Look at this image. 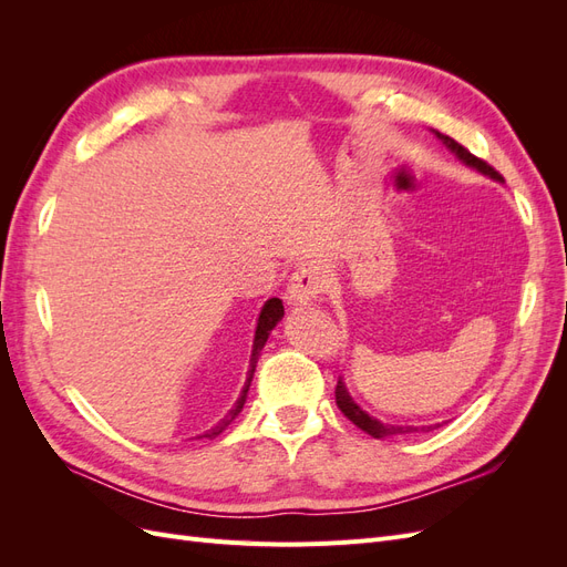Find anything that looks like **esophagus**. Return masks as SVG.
<instances>
[{
  "instance_id": "obj_1",
  "label": "esophagus",
  "mask_w": 567,
  "mask_h": 567,
  "mask_svg": "<svg viewBox=\"0 0 567 567\" xmlns=\"http://www.w3.org/2000/svg\"><path fill=\"white\" fill-rule=\"evenodd\" d=\"M326 286V269L323 262L312 260L305 262L296 269L293 277L288 281L286 288V302L288 305H312Z\"/></svg>"
}]
</instances>
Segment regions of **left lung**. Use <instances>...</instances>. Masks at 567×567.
Here are the masks:
<instances>
[{
	"label": "left lung",
	"instance_id": "8db88e82",
	"mask_svg": "<svg viewBox=\"0 0 567 567\" xmlns=\"http://www.w3.org/2000/svg\"><path fill=\"white\" fill-rule=\"evenodd\" d=\"M433 134L437 136V140H440L444 146H447V148L454 153V156H456L463 165H468V167L477 169L480 175H485V177H489V179H494V182H504V177H502L499 173H496V169H494L492 165H487L485 161L475 158L468 148H463L458 142L452 140V136L440 134L437 130H433ZM336 404H338V409L342 411V414H346L357 427H362V431H364L367 435H371V437H375V440L398 437V435H409V433H431V431H435V427L442 425V423H433V425H390V423H383V421H379V419H373L371 414H367V411L352 400V394H350L346 381H342V375H340L338 385H336Z\"/></svg>",
	"mask_w": 567,
	"mask_h": 567
}]
</instances>
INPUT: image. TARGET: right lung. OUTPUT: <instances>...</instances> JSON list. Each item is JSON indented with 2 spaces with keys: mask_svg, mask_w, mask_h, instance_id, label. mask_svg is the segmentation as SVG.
Returning a JSON list of instances; mask_svg holds the SVG:
<instances>
[{
  "mask_svg": "<svg viewBox=\"0 0 567 567\" xmlns=\"http://www.w3.org/2000/svg\"><path fill=\"white\" fill-rule=\"evenodd\" d=\"M281 317H284V302H281L279 298H269V300L262 305L260 317H257L255 338H252V352H250V369H248V375H246V385H244L241 394H238L236 404L227 411V416L219 419V421L210 427V431H205L203 435H196L198 440H203V437H205V440H215L238 414H241V409H244L246 398H248V390H250L252 373H255V367H257V359H260V352H262V348H265V342H267L269 333L274 331V326H277V323L281 321Z\"/></svg>",
  "mask_w": 567,
  "mask_h": 567,
  "instance_id": "1",
  "label": "right lung"
}]
</instances>
